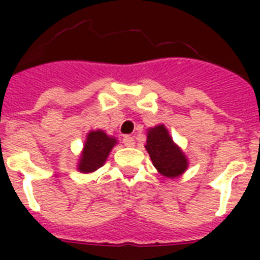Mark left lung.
I'll return each instance as SVG.
<instances>
[{"label":"left lung","instance_id":"left-lung-1","mask_svg":"<svg viewBox=\"0 0 260 260\" xmlns=\"http://www.w3.org/2000/svg\"><path fill=\"white\" fill-rule=\"evenodd\" d=\"M117 143V139L109 136L101 128L90 129L86 135V140L83 143L82 152L78 158L77 170L83 174L97 171L105 165L110 151L113 150Z\"/></svg>","mask_w":260,"mask_h":260}]
</instances>
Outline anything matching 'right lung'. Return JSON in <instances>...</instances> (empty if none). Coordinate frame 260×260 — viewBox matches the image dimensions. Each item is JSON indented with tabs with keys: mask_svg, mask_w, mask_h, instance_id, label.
<instances>
[{
	"mask_svg": "<svg viewBox=\"0 0 260 260\" xmlns=\"http://www.w3.org/2000/svg\"><path fill=\"white\" fill-rule=\"evenodd\" d=\"M146 150L150 154L152 165L166 178H177L189 167L187 156L171 138L165 124L155 125L147 131Z\"/></svg>",
	"mask_w": 260,
	"mask_h": 260,
	"instance_id": "obj_1",
	"label": "right lung"
}]
</instances>
